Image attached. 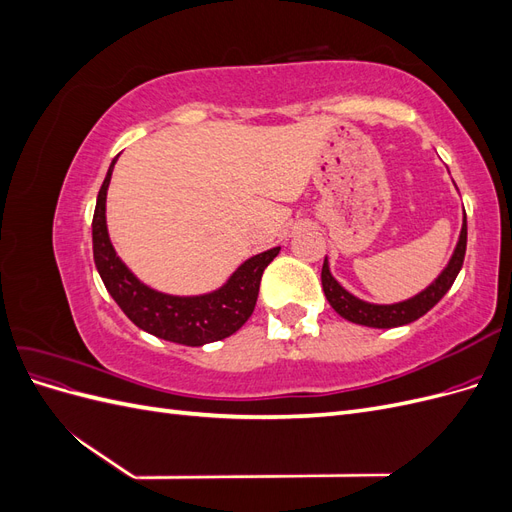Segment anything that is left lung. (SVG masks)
<instances>
[{
	"mask_svg": "<svg viewBox=\"0 0 512 512\" xmlns=\"http://www.w3.org/2000/svg\"><path fill=\"white\" fill-rule=\"evenodd\" d=\"M466 243H468V220H466V211H463L459 241L455 245L451 260L446 262V267L427 288L416 292L414 297L397 301V303H369L359 299L356 294H352L335 280L329 267V258L324 256V265H322L324 297H327L329 305L339 316L354 324H363V327H371V329L404 327V324H410L421 316H425L429 309L436 305L448 290H451L455 277L461 271L463 256H466Z\"/></svg>",
	"mask_w": 512,
	"mask_h": 512,
	"instance_id": "1",
	"label": "left lung"
}]
</instances>
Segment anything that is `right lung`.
<instances>
[{
    "label": "right lung",
    "mask_w": 512,
    "mask_h": 512,
    "mask_svg": "<svg viewBox=\"0 0 512 512\" xmlns=\"http://www.w3.org/2000/svg\"><path fill=\"white\" fill-rule=\"evenodd\" d=\"M115 164L117 158L108 166L98 192L91 239H94L96 269L121 312L138 329L183 346H205L239 331L254 312L262 273L280 254V245L241 262L228 275V280L211 292L168 294L151 288L138 280L126 262L117 256L111 237H108L106 192Z\"/></svg>",
    "instance_id": "add662e5"
}]
</instances>
